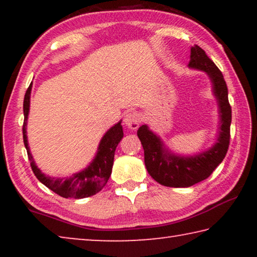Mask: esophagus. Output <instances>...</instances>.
Returning a JSON list of instances; mask_svg holds the SVG:
<instances>
[{"mask_svg": "<svg viewBox=\"0 0 257 257\" xmlns=\"http://www.w3.org/2000/svg\"><path fill=\"white\" fill-rule=\"evenodd\" d=\"M123 122L129 129H137L139 122H141V115H139L137 112H128L127 114L124 115Z\"/></svg>", "mask_w": 257, "mask_h": 257, "instance_id": "esophagus-1", "label": "esophagus"}]
</instances>
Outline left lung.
I'll list each match as a JSON object with an SVG mask.
<instances>
[{
  "label": "left lung",
  "mask_w": 257,
  "mask_h": 257,
  "mask_svg": "<svg viewBox=\"0 0 257 257\" xmlns=\"http://www.w3.org/2000/svg\"><path fill=\"white\" fill-rule=\"evenodd\" d=\"M188 67L205 72L212 84V93L217 103L219 127L216 141L207 150L194 155L176 154L165 146L159 135L147 124L137 130L144 149L145 165L151 177L159 184L175 188H185L201 182L211 176L227 154L230 141L231 106L228 101V87L222 72L208 58L204 50L195 45L190 49Z\"/></svg>",
  "instance_id": "8db88e82"
}]
</instances>
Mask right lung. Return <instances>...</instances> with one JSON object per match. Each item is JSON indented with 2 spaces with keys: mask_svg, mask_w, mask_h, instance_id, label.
Instances as JSON below:
<instances>
[{
  "mask_svg": "<svg viewBox=\"0 0 257 257\" xmlns=\"http://www.w3.org/2000/svg\"><path fill=\"white\" fill-rule=\"evenodd\" d=\"M33 81L29 85L27 92L24 99V143L25 147L27 150L28 159L30 161V167H32L35 176L40 180L43 185H45L47 188L53 190L55 194L60 195L64 198H86L93 195L97 194L98 191L103 189V187L106 185L108 178L111 176L113 160H114L115 149L123 138V130L121 120L118 123L107 130L104 134L97 147V152L95 154L94 159L85 169L81 171L73 173L72 176L67 178H55L46 176L45 173L41 171V169L37 167L36 162L34 161L30 149L28 145L27 138V120L29 114L30 107V93H32Z\"/></svg>",
  "mask_w": 257,
  "mask_h": 257,
  "instance_id": "add662e5",
  "label": "right lung"
}]
</instances>
